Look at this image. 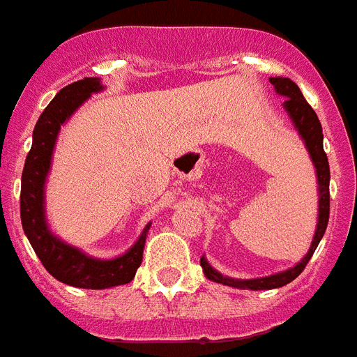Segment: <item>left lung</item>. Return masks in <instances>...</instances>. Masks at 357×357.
Listing matches in <instances>:
<instances>
[{"mask_svg":"<svg viewBox=\"0 0 357 357\" xmlns=\"http://www.w3.org/2000/svg\"><path fill=\"white\" fill-rule=\"evenodd\" d=\"M269 82L273 84L275 91L279 95H282L286 100H284V109L288 112L291 123H294L295 130L299 132L301 139L304 141V146L308 150L310 158H312V163L315 167V174H317V185H319V216H317V229H315L314 240H312V245H310L308 253L301 262H297L294 268L286 269V271H280V273L269 275V277H262V279H231V277H225L220 271L211 266L207 262L205 257L199 259V264L204 268V273L208 280L213 282H220L224 286H231V288L238 289H273L280 288V286H286L288 282H291L294 279H297L303 269L306 268V264L310 262L312 255L319 245L321 238H323L324 231H326V225H328V216H330V167H328V158L324 153L323 149V128H321L319 119H317V113L312 109L306 98L301 93L299 86L289 80V78L284 77H271Z\"/></svg>","mask_w":357,"mask_h":357,"instance_id":"obj_1","label":"left lung"}]
</instances>
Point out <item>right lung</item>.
<instances>
[{"label": "right lung", "instance_id": "right-lung-1", "mask_svg": "<svg viewBox=\"0 0 357 357\" xmlns=\"http://www.w3.org/2000/svg\"><path fill=\"white\" fill-rule=\"evenodd\" d=\"M100 89V78L86 77L84 80H77L60 89L47 108L43 109L34 126L33 146L25 159L20 196L23 231L38 259L42 260L43 268L60 282L86 289H106L128 284L141 266L144 242L150 229L149 224L135 240V244L124 255L112 260H100L58 238L56 234L51 233L45 220V179L51 170V159L60 126L91 97V93H97Z\"/></svg>", "mask_w": 357, "mask_h": 357}]
</instances>
